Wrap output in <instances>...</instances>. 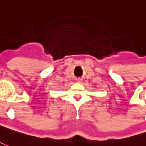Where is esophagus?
Wrapping results in <instances>:
<instances>
[{
  "mask_svg": "<svg viewBox=\"0 0 146 146\" xmlns=\"http://www.w3.org/2000/svg\"><path fill=\"white\" fill-rule=\"evenodd\" d=\"M77 80V81H78V82H80L82 80L80 78H78V79H77V80Z\"/></svg>",
  "mask_w": 146,
  "mask_h": 146,
  "instance_id": "1",
  "label": "esophagus"
}]
</instances>
